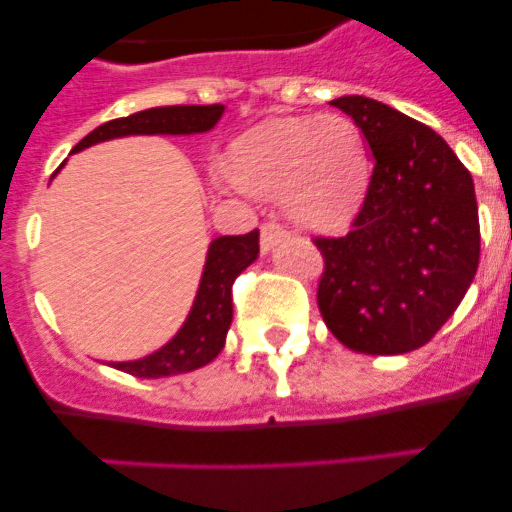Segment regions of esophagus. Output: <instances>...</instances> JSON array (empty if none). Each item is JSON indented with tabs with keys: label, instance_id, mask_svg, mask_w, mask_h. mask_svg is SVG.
Masks as SVG:
<instances>
[{
	"label": "esophagus",
	"instance_id": "obj_1",
	"mask_svg": "<svg viewBox=\"0 0 512 512\" xmlns=\"http://www.w3.org/2000/svg\"><path fill=\"white\" fill-rule=\"evenodd\" d=\"M287 235V230L282 228L279 223H274V220H266L264 225H261V248L264 251H271L274 248V243H279Z\"/></svg>",
	"mask_w": 512,
	"mask_h": 512
}]
</instances>
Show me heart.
Returning a JSON list of instances; mask_svg holds the SVG:
<instances>
[{"mask_svg":"<svg viewBox=\"0 0 512 512\" xmlns=\"http://www.w3.org/2000/svg\"><path fill=\"white\" fill-rule=\"evenodd\" d=\"M228 171L248 192L282 194L295 223L336 228L364 197L369 161L351 117H277L235 140Z\"/></svg>","mask_w":512,"mask_h":512,"instance_id":"b5f03b06","label":"heart"}]
</instances>
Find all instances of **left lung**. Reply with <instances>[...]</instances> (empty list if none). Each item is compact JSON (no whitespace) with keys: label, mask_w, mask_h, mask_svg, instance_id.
Segmentation results:
<instances>
[{"label":"left lung","mask_w":512,"mask_h":512,"mask_svg":"<svg viewBox=\"0 0 512 512\" xmlns=\"http://www.w3.org/2000/svg\"><path fill=\"white\" fill-rule=\"evenodd\" d=\"M372 148L364 205L341 238H312L323 253L318 307L351 351L408 354L454 315L479 264L474 182L449 143L377 99H333Z\"/></svg>","instance_id":"obj_1"}]
</instances>
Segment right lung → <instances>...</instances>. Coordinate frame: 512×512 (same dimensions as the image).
Segmentation results:
<instances>
[{
  "label": "right lung",
  "mask_w": 512,
  "mask_h": 512,
  "mask_svg": "<svg viewBox=\"0 0 512 512\" xmlns=\"http://www.w3.org/2000/svg\"><path fill=\"white\" fill-rule=\"evenodd\" d=\"M223 104H174V107H153L128 117L104 122L87 138L76 143L74 151L94 143L122 135H192L207 133L223 115ZM259 256V230L246 235H223L210 243L202 282L189 310L187 323L151 356L138 361H117L112 364L120 372L133 377L158 379L171 374H187L210 364L225 346L230 320H233V282L246 266Z\"/></svg>",
  "instance_id": "obj_1"
}]
</instances>
